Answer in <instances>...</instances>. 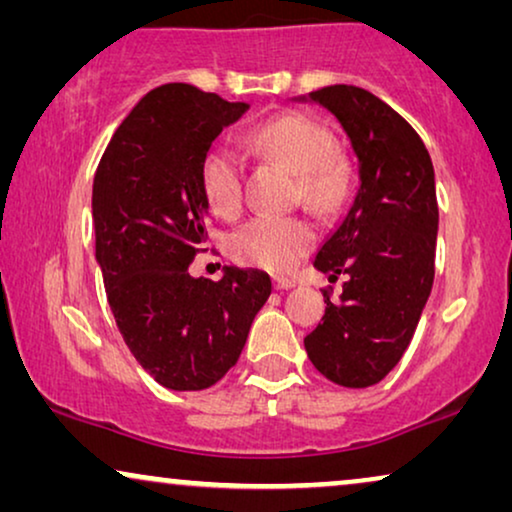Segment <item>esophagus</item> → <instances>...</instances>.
Returning <instances> with one entry per match:
<instances>
[{"mask_svg":"<svg viewBox=\"0 0 512 512\" xmlns=\"http://www.w3.org/2000/svg\"><path fill=\"white\" fill-rule=\"evenodd\" d=\"M272 284H275L277 291H289V289H293V286H296L293 279H286V277H275V279H272Z\"/></svg>","mask_w":512,"mask_h":512,"instance_id":"34e87169","label":"esophagus"}]
</instances>
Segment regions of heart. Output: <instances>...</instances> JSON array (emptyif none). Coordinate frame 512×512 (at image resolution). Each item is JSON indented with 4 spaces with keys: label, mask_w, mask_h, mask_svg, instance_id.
I'll list each match as a JSON object with an SVG mask.
<instances>
[{
    "label": "heart",
    "mask_w": 512,
    "mask_h": 512,
    "mask_svg": "<svg viewBox=\"0 0 512 512\" xmlns=\"http://www.w3.org/2000/svg\"><path fill=\"white\" fill-rule=\"evenodd\" d=\"M249 144L296 174L300 195L310 207L326 209L338 200L342 179L331 163L335 144L324 125L303 114H282L251 130ZM240 172V158L226 144L202 156L200 188L214 214L230 216L240 205ZM312 244L314 228L305 219L261 214L230 235V254L244 265L286 272Z\"/></svg>",
    "instance_id": "heart-1"
}]
</instances>
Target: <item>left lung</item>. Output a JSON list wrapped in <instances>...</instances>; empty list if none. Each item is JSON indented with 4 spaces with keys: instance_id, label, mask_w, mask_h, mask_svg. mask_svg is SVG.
<instances>
[{
    "instance_id": "left-lung-1",
    "label": "left lung",
    "mask_w": 512,
    "mask_h": 512,
    "mask_svg": "<svg viewBox=\"0 0 512 512\" xmlns=\"http://www.w3.org/2000/svg\"><path fill=\"white\" fill-rule=\"evenodd\" d=\"M293 102L324 107L356 158L352 202L314 258L331 282H347L338 300L324 291L326 314L305 352L331 382L363 389L401 361L429 300L438 235L433 165L408 121L368 90L340 83Z\"/></svg>"
}]
</instances>
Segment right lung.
<instances>
[{"label": "right lung", "instance_id": "add662e5", "mask_svg": "<svg viewBox=\"0 0 512 512\" xmlns=\"http://www.w3.org/2000/svg\"><path fill=\"white\" fill-rule=\"evenodd\" d=\"M247 109L165 83L132 107L95 172V258L111 314L139 366L172 391L219 382L272 291L254 268L226 265L219 282L188 275L209 216L202 156Z\"/></svg>", "mask_w": 512, "mask_h": 512}]
</instances>
